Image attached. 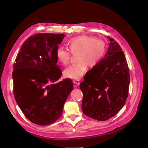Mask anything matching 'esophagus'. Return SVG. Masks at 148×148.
<instances>
[{
	"mask_svg": "<svg viewBox=\"0 0 148 148\" xmlns=\"http://www.w3.org/2000/svg\"><path fill=\"white\" fill-rule=\"evenodd\" d=\"M73 83L76 85V86H78L80 82H79V80L78 79H75V80H73Z\"/></svg>",
	"mask_w": 148,
	"mask_h": 148,
	"instance_id": "34e87169",
	"label": "esophagus"
}]
</instances>
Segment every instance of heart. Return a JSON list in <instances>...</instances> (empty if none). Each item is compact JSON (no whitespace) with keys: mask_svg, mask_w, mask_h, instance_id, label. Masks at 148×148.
<instances>
[{"mask_svg":"<svg viewBox=\"0 0 148 148\" xmlns=\"http://www.w3.org/2000/svg\"><path fill=\"white\" fill-rule=\"evenodd\" d=\"M69 49L60 46L56 51L58 63L62 66L69 64L71 53L77 56L78 64L70 66L64 71V77L67 78L79 79L88 69V64L95 66L99 64L104 56V43L96 38L88 35H80L71 38L67 42Z\"/></svg>","mask_w":148,"mask_h":148,"instance_id":"heart-1","label":"heart"}]
</instances>
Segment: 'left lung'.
Wrapping results in <instances>:
<instances>
[{
	"mask_svg": "<svg viewBox=\"0 0 148 148\" xmlns=\"http://www.w3.org/2000/svg\"><path fill=\"white\" fill-rule=\"evenodd\" d=\"M110 43L103 59L93 67L80 83L83 92L82 109L90 118L106 121L122 109L126 102L130 73L126 58L119 44L107 36Z\"/></svg>",
	"mask_w": 148,
	"mask_h": 148,
	"instance_id": "left-lung-1",
	"label": "left lung"
}]
</instances>
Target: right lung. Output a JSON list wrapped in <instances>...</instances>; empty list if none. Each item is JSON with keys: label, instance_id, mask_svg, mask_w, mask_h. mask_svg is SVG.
<instances>
[{"label": "right lung", "instance_id": "obj_1", "mask_svg": "<svg viewBox=\"0 0 148 148\" xmlns=\"http://www.w3.org/2000/svg\"><path fill=\"white\" fill-rule=\"evenodd\" d=\"M65 36L53 33L31 36L21 46L13 65L15 99L25 117L35 124L47 125L59 119L73 88L69 78L56 83L62 75L56 51Z\"/></svg>", "mask_w": 148, "mask_h": 148}]
</instances>
